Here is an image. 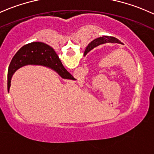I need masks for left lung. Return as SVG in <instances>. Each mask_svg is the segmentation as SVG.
Instances as JSON below:
<instances>
[{"instance_id": "1", "label": "left lung", "mask_w": 154, "mask_h": 154, "mask_svg": "<svg viewBox=\"0 0 154 154\" xmlns=\"http://www.w3.org/2000/svg\"><path fill=\"white\" fill-rule=\"evenodd\" d=\"M107 42H111V43H120V41L118 39H117V38L109 37V36H103V37H98L97 38V39H94L93 41H92V42L87 45V47L86 48L84 54H87V53L90 52L91 50H92L94 48L97 47V46L100 45L107 43Z\"/></svg>"}]
</instances>
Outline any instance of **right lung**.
I'll return each mask as SVG.
<instances>
[{
  "label": "right lung",
  "mask_w": 154,
  "mask_h": 154,
  "mask_svg": "<svg viewBox=\"0 0 154 154\" xmlns=\"http://www.w3.org/2000/svg\"><path fill=\"white\" fill-rule=\"evenodd\" d=\"M29 64L45 66L56 71L63 79H75L64 68L55 51L50 45L44 42H34L23 46L11 59L8 69V91L13 74L19 68Z\"/></svg>",
  "instance_id": "obj_1"
}]
</instances>
